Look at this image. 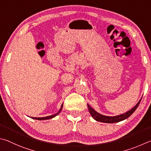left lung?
I'll use <instances>...</instances> for the list:
<instances>
[{
    "mask_svg": "<svg viewBox=\"0 0 151 151\" xmlns=\"http://www.w3.org/2000/svg\"><path fill=\"white\" fill-rule=\"evenodd\" d=\"M141 101V99H140V101L138 103H137V104L135 105V106H134L133 109H131L130 111H127L125 113H123L122 115L115 116V117H108V116L101 115L99 114V113L96 111H95L93 108L89 106L88 104V110L89 113H90L92 117H93L95 120L99 121V122H103V123H113L119 122V121L125 120L126 119H127L129 117H130V116L133 114L134 111H135V110L137 109V108L138 107Z\"/></svg>",
    "mask_w": 151,
    "mask_h": 151,
    "instance_id": "8db88e82",
    "label": "left lung"
}]
</instances>
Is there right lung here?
Wrapping results in <instances>:
<instances>
[{
  "mask_svg": "<svg viewBox=\"0 0 151 151\" xmlns=\"http://www.w3.org/2000/svg\"><path fill=\"white\" fill-rule=\"evenodd\" d=\"M62 107H63V104L62 105V106H61V108H60L59 111H58L57 113H55V114H54V115L47 116V117H32V118L34 119H37V120H46V119H50L54 118V117H55V116L58 115L61 112V111H62Z\"/></svg>",
  "mask_w": 151,
  "mask_h": 151,
  "instance_id": "1",
  "label": "right lung"
}]
</instances>
